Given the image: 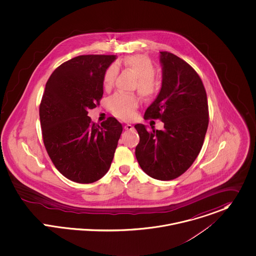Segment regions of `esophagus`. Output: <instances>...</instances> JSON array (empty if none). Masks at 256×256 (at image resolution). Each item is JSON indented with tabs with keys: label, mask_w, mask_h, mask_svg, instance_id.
Wrapping results in <instances>:
<instances>
[{
	"label": "esophagus",
	"mask_w": 256,
	"mask_h": 256,
	"mask_svg": "<svg viewBox=\"0 0 256 256\" xmlns=\"http://www.w3.org/2000/svg\"><path fill=\"white\" fill-rule=\"evenodd\" d=\"M124 128L126 130H134V126H132V124H126L124 126Z\"/></svg>",
	"instance_id": "esophagus-1"
}]
</instances>
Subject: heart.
Returning a JSON list of instances; mask_svg holds the SVG:
<instances>
[{"mask_svg":"<svg viewBox=\"0 0 256 256\" xmlns=\"http://www.w3.org/2000/svg\"><path fill=\"white\" fill-rule=\"evenodd\" d=\"M126 70H128L136 76V89L143 98H151L158 90L159 84L153 76L155 68L149 58L143 55L130 56L120 62ZM118 66H110L103 78V86L105 89H110L114 86L118 76ZM108 108L110 112L120 118L132 120L136 114V110L138 107V100L132 94L116 93L108 100Z\"/></svg>","mask_w":256,"mask_h":256,"instance_id":"obj_1","label":"heart"}]
</instances>
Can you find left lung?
I'll list each match as a JSON object with an SVG mask.
<instances>
[{
    "instance_id": "left-lung-1",
    "label": "left lung",
    "mask_w": 256,
    "mask_h": 256,
    "mask_svg": "<svg viewBox=\"0 0 256 256\" xmlns=\"http://www.w3.org/2000/svg\"><path fill=\"white\" fill-rule=\"evenodd\" d=\"M160 64L162 86L144 118H160L164 130L136 124L140 138L136 156L148 176L170 180L182 174L198 156L209 113L206 91L196 72L169 52H160Z\"/></svg>"
}]
</instances>
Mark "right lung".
<instances>
[{
    "mask_svg": "<svg viewBox=\"0 0 256 256\" xmlns=\"http://www.w3.org/2000/svg\"><path fill=\"white\" fill-rule=\"evenodd\" d=\"M114 55H84L57 68L40 104L43 142L58 170L78 184H91L111 167L122 126L114 116L101 126L88 111L103 96V78Z\"/></svg>",
    "mask_w": 256,
    "mask_h": 256,
    "instance_id": "obj_1",
    "label": "right lung"
}]
</instances>
